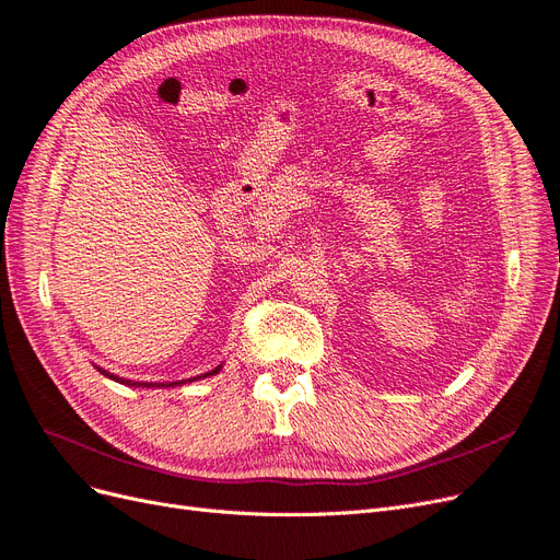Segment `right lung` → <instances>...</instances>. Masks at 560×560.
<instances>
[{"mask_svg": "<svg viewBox=\"0 0 560 560\" xmlns=\"http://www.w3.org/2000/svg\"><path fill=\"white\" fill-rule=\"evenodd\" d=\"M96 371H101V374L106 376V378H110V381H117V383H121V385H129V387H175V385H184V383H186V381H175V383H138V381H127V378H119V376L110 374V371L101 369V366H96ZM219 371H221V364H219L217 369H212V371H207V374H200V376H194V378H189V383H194V381H200V378H207V376H214V374H219Z\"/></svg>", "mask_w": 560, "mask_h": 560, "instance_id": "right-lung-1", "label": "right lung"}]
</instances>
